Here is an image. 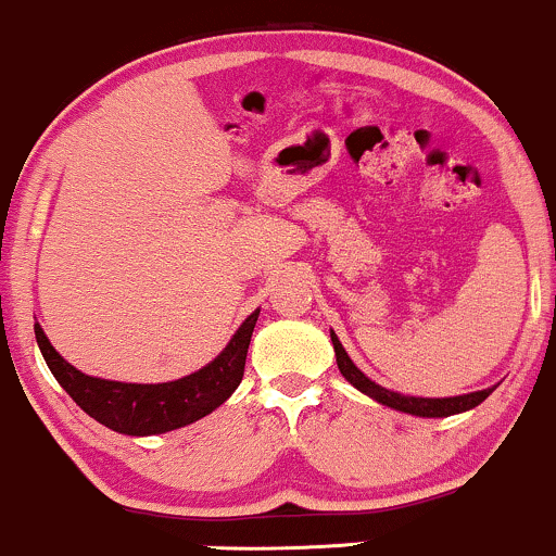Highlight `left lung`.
Returning a JSON list of instances; mask_svg holds the SVG:
<instances>
[{"instance_id": "left-lung-1", "label": "left lung", "mask_w": 556, "mask_h": 556, "mask_svg": "<svg viewBox=\"0 0 556 556\" xmlns=\"http://www.w3.org/2000/svg\"><path fill=\"white\" fill-rule=\"evenodd\" d=\"M330 341H332V349H336V362H338V369H341V375L349 380L358 393L369 395L371 401L382 403V406L388 408H395L401 410V414H410V416H421V419H445V416H453V414H463V410H471L479 406V403H484L489 395L494 393V388H486V390H476V393H466V395H453V397H416V395H403V393H395V390H388L382 388V384L371 382L367 375H364L362 369L356 367L354 362H351V356L345 354L343 343L338 341L336 332L330 330Z\"/></svg>"}]
</instances>
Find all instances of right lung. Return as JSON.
<instances>
[{"label":"right lung","instance_id":"add662e5","mask_svg":"<svg viewBox=\"0 0 556 556\" xmlns=\"http://www.w3.org/2000/svg\"><path fill=\"white\" fill-rule=\"evenodd\" d=\"M257 317L260 309H254L211 364L181 377V380L159 384L116 382L85 375L59 354L38 323L36 341L46 367L51 369L56 382L67 390V395L90 419L119 434L150 437L194 424L202 416L213 414L220 403L231 397L233 390L239 388L241 377H244L247 349H250Z\"/></svg>","mask_w":556,"mask_h":556}]
</instances>
